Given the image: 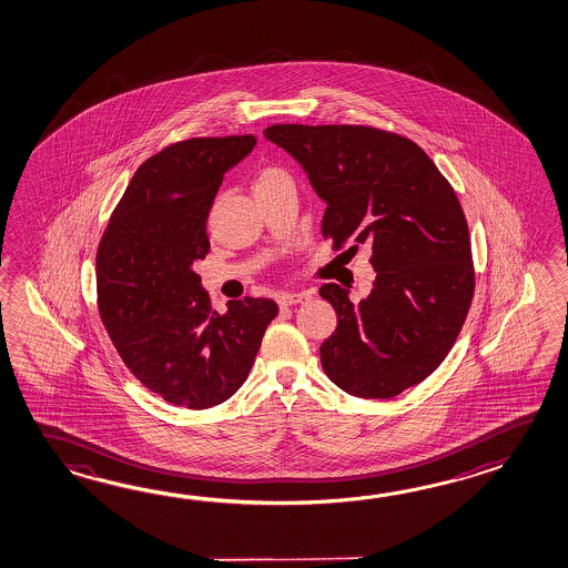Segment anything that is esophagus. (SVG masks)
<instances>
[{"mask_svg": "<svg viewBox=\"0 0 568 568\" xmlns=\"http://www.w3.org/2000/svg\"><path fill=\"white\" fill-rule=\"evenodd\" d=\"M312 295L307 293V291H283V293H278L277 303L281 307H291V305H295V303L307 302Z\"/></svg>", "mask_w": 568, "mask_h": 568, "instance_id": "1", "label": "esophagus"}]
</instances>
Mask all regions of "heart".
Listing matches in <instances>:
<instances>
[{
    "mask_svg": "<svg viewBox=\"0 0 568 568\" xmlns=\"http://www.w3.org/2000/svg\"><path fill=\"white\" fill-rule=\"evenodd\" d=\"M278 175L285 174H283V172H278V170H273V168H266V170L258 172V175H256L255 187L256 185H263L266 184V182H271V180H275Z\"/></svg>",
    "mask_w": 568,
    "mask_h": 568,
    "instance_id": "1",
    "label": "heart"
}]
</instances>
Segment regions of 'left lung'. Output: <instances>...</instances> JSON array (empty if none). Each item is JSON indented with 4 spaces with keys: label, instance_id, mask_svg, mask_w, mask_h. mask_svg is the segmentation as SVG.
<instances>
[{
    "label": "left lung",
    "instance_id": "obj_1",
    "mask_svg": "<svg viewBox=\"0 0 568 568\" xmlns=\"http://www.w3.org/2000/svg\"><path fill=\"white\" fill-rule=\"evenodd\" d=\"M325 202L322 232L334 248H372L376 278L359 303L336 283V332L320 354L332 383L359 398H393L437 371L474 300L464 210L425 151L362 125H271Z\"/></svg>",
    "mask_w": 568,
    "mask_h": 568
}]
</instances>
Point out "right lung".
Segmentation results:
<instances>
[{"label": "right lung", "mask_w": 568, "mask_h": 568, "mask_svg": "<svg viewBox=\"0 0 568 568\" xmlns=\"http://www.w3.org/2000/svg\"><path fill=\"white\" fill-rule=\"evenodd\" d=\"M253 135L197 138L155 153L129 182L97 253L99 312L129 371L185 408L229 400L253 368L273 300L210 307L194 263L209 255L206 221L224 174Z\"/></svg>", "instance_id": "obj_1"}]
</instances>
